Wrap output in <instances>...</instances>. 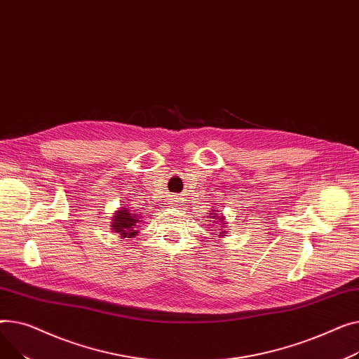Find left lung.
<instances>
[{
  "instance_id": "8db88e82",
  "label": "left lung",
  "mask_w": 359,
  "mask_h": 359,
  "mask_svg": "<svg viewBox=\"0 0 359 359\" xmlns=\"http://www.w3.org/2000/svg\"><path fill=\"white\" fill-rule=\"evenodd\" d=\"M213 212H215V210H213ZM210 215H212L213 219H216V220H215V224H216V227H219V229H216V230H219L216 235H219V236H226L224 226H226L227 223H224V217H223V216H217V215L213 216V213H210Z\"/></svg>"
}]
</instances>
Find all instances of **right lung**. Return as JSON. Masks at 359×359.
Returning a JSON list of instances; mask_svg holds the SVG:
<instances>
[{"instance_id": "1", "label": "right lung", "mask_w": 359, "mask_h": 359, "mask_svg": "<svg viewBox=\"0 0 359 359\" xmlns=\"http://www.w3.org/2000/svg\"><path fill=\"white\" fill-rule=\"evenodd\" d=\"M140 219L137 212L132 213L129 207H121L113 216L111 229L120 235V238H135L142 224Z\"/></svg>"}]
</instances>
